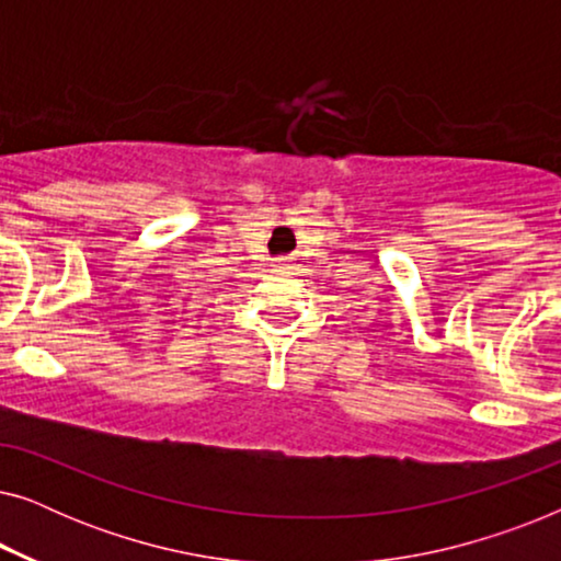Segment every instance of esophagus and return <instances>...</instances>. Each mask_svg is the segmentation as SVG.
I'll return each mask as SVG.
<instances>
[{
	"label": "esophagus",
	"mask_w": 561,
	"mask_h": 561,
	"mask_svg": "<svg viewBox=\"0 0 561 561\" xmlns=\"http://www.w3.org/2000/svg\"><path fill=\"white\" fill-rule=\"evenodd\" d=\"M275 271H280V273H286V271H290V260L288 257H280L278 263H275Z\"/></svg>",
	"instance_id": "obj_1"
}]
</instances>
